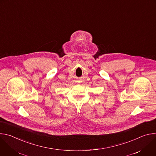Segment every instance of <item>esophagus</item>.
I'll return each instance as SVG.
<instances>
[{
	"label": "esophagus",
	"mask_w": 156,
	"mask_h": 156,
	"mask_svg": "<svg viewBox=\"0 0 156 156\" xmlns=\"http://www.w3.org/2000/svg\"><path fill=\"white\" fill-rule=\"evenodd\" d=\"M80 82H81V81H78V83H80Z\"/></svg>",
	"instance_id": "esophagus-1"
}]
</instances>
